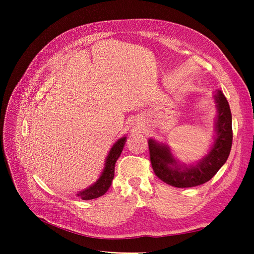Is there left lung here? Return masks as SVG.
I'll return each instance as SVG.
<instances>
[{
	"label": "left lung",
	"instance_id": "obj_1",
	"mask_svg": "<svg viewBox=\"0 0 254 254\" xmlns=\"http://www.w3.org/2000/svg\"><path fill=\"white\" fill-rule=\"evenodd\" d=\"M217 107L214 143L199 162L182 165L172 155L167 145L149 139V155L152 170L159 179L176 188H193L212 179L226 163L232 146V114L221 91L214 95Z\"/></svg>",
	"mask_w": 254,
	"mask_h": 254
}]
</instances>
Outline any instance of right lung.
Listing matches in <instances>:
<instances>
[{
  "instance_id": "add662e5",
  "label": "right lung",
  "mask_w": 254,
  "mask_h": 254,
  "mask_svg": "<svg viewBox=\"0 0 254 254\" xmlns=\"http://www.w3.org/2000/svg\"><path fill=\"white\" fill-rule=\"evenodd\" d=\"M125 143H126V136L121 137V139H119L114 143V145L112 146V148L108 153V157L106 159V163H105L103 173L101 176H99L97 181L94 182L88 189L78 191L76 195L80 197L81 199H83V200H91V199H95L103 196L106 191L109 190L112 180L114 178L115 162H117V160L120 158L123 148H124Z\"/></svg>"
}]
</instances>
